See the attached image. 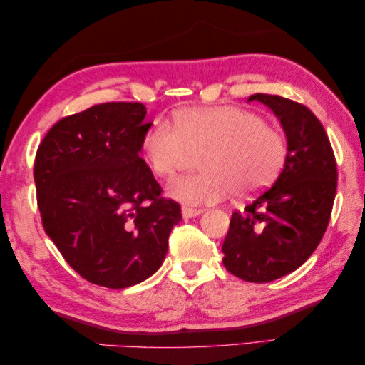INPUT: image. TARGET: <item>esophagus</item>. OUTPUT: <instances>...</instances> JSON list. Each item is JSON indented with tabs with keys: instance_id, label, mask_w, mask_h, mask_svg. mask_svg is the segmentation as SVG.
<instances>
[{
	"instance_id": "34e87169",
	"label": "esophagus",
	"mask_w": 365,
	"mask_h": 365,
	"mask_svg": "<svg viewBox=\"0 0 365 365\" xmlns=\"http://www.w3.org/2000/svg\"><path fill=\"white\" fill-rule=\"evenodd\" d=\"M202 214L200 209H192V207H182V217L184 218H194Z\"/></svg>"
}]
</instances>
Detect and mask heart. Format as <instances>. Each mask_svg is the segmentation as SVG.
Masks as SVG:
<instances>
[{
	"label": "heart",
	"mask_w": 365,
	"mask_h": 365,
	"mask_svg": "<svg viewBox=\"0 0 365 365\" xmlns=\"http://www.w3.org/2000/svg\"><path fill=\"white\" fill-rule=\"evenodd\" d=\"M142 153L155 176L170 179L200 155L204 171L175 179L173 197L186 204H212L259 194L282 170L287 138L255 112L237 106L178 110L173 127L156 122L142 138Z\"/></svg>",
	"instance_id": "obj_1"
}]
</instances>
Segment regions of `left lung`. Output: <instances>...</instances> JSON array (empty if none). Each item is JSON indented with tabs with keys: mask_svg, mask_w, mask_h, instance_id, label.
<instances>
[{
	"mask_svg": "<svg viewBox=\"0 0 365 365\" xmlns=\"http://www.w3.org/2000/svg\"><path fill=\"white\" fill-rule=\"evenodd\" d=\"M282 124L289 155L271 189L235 210L223 241V266L246 282H271L299 269L322 241L338 186L336 158L322 122L307 106L253 94Z\"/></svg>",
	"mask_w": 365,
	"mask_h": 365,
	"instance_id": "obj_1",
	"label": "left lung"
}]
</instances>
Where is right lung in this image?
<instances>
[{"instance_id":"1","label":"right lung","mask_w":365,"mask_h":365,"mask_svg":"<svg viewBox=\"0 0 365 365\" xmlns=\"http://www.w3.org/2000/svg\"><path fill=\"white\" fill-rule=\"evenodd\" d=\"M147 108L104 103L55 124L34 161L46 233L88 282L125 289L163 264L181 207L138 156Z\"/></svg>"}]
</instances>
